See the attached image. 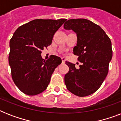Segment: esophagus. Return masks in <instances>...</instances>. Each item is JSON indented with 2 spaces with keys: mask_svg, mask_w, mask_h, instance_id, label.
<instances>
[{
  "mask_svg": "<svg viewBox=\"0 0 121 121\" xmlns=\"http://www.w3.org/2000/svg\"><path fill=\"white\" fill-rule=\"evenodd\" d=\"M61 60H62V63H65L66 59L65 58H61Z\"/></svg>",
  "mask_w": 121,
  "mask_h": 121,
  "instance_id": "1",
  "label": "esophagus"
}]
</instances>
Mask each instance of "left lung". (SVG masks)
<instances>
[{
    "instance_id": "1",
    "label": "left lung",
    "mask_w": 121,
    "mask_h": 121,
    "mask_svg": "<svg viewBox=\"0 0 121 121\" xmlns=\"http://www.w3.org/2000/svg\"><path fill=\"white\" fill-rule=\"evenodd\" d=\"M63 27L77 34L73 54L82 63L77 69L73 63L65 62L69 71L65 75V83L74 95L88 96L99 88L107 77L112 57L111 41L99 26L85 19H69Z\"/></svg>"
}]
</instances>
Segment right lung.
<instances>
[{
    "instance_id": "add662e5",
    "label": "right lung",
    "mask_w": 121,
    "mask_h": 121,
    "mask_svg": "<svg viewBox=\"0 0 121 121\" xmlns=\"http://www.w3.org/2000/svg\"><path fill=\"white\" fill-rule=\"evenodd\" d=\"M66 21L35 19L14 32L9 43V62L12 80L24 94L36 95L45 90L55 69L61 63L60 57L51 55L44 60L41 54Z\"/></svg>"
}]
</instances>
